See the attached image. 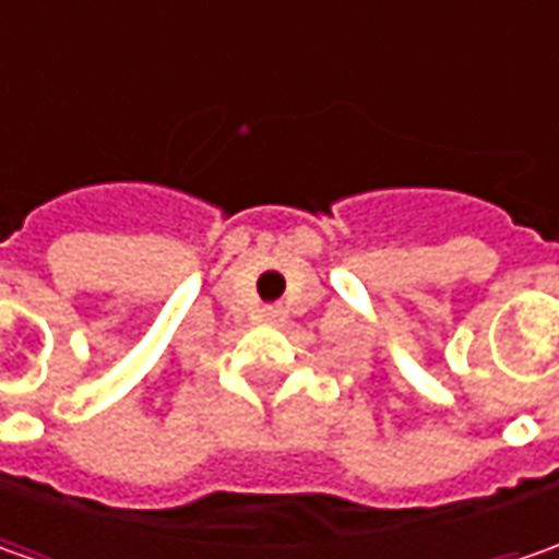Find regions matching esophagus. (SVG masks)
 I'll return each instance as SVG.
<instances>
[{
    "label": "esophagus",
    "instance_id": "esophagus-1",
    "mask_svg": "<svg viewBox=\"0 0 559 559\" xmlns=\"http://www.w3.org/2000/svg\"><path fill=\"white\" fill-rule=\"evenodd\" d=\"M261 317H264V320H270V323H280V320L286 317V311H283L280 305H267V308H261Z\"/></svg>",
    "mask_w": 559,
    "mask_h": 559
}]
</instances>
